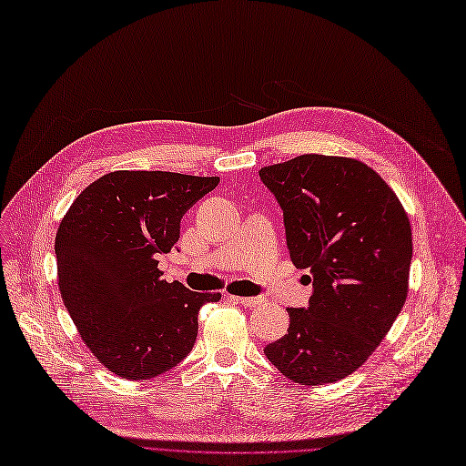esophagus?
Here are the masks:
<instances>
[{
    "instance_id": "1",
    "label": "esophagus",
    "mask_w": 466,
    "mask_h": 466,
    "mask_svg": "<svg viewBox=\"0 0 466 466\" xmlns=\"http://www.w3.org/2000/svg\"><path fill=\"white\" fill-rule=\"evenodd\" d=\"M228 299H234V301H238V303H242V305H246V307H257V305H261L263 303V299H259V298H234V296H227Z\"/></svg>"
}]
</instances>
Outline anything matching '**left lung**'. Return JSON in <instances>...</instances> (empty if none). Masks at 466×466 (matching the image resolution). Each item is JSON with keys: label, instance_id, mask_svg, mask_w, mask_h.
Returning <instances> with one entry per match:
<instances>
[{"label": "left lung", "instance_id": "left-lung-1", "mask_svg": "<svg viewBox=\"0 0 466 466\" xmlns=\"http://www.w3.org/2000/svg\"><path fill=\"white\" fill-rule=\"evenodd\" d=\"M261 182L284 213L286 246L313 294L288 309L289 329L265 355L303 386L357 370L407 298L412 236L391 187L365 163L326 155L265 167Z\"/></svg>", "mask_w": 466, "mask_h": 466}]
</instances>
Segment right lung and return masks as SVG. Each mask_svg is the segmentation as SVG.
I'll use <instances>...</instances> for the list:
<instances>
[{
    "mask_svg": "<svg viewBox=\"0 0 466 466\" xmlns=\"http://www.w3.org/2000/svg\"><path fill=\"white\" fill-rule=\"evenodd\" d=\"M217 177L116 170L75 199L59 224V291L86 346L116 376L147 380L192 351L201 305L220 294L163 280L159 253L180 238V220Z\"/></svg>",
    "mask_w": 466,
    "mask_h": 466,
    "instance_id": "add662e5",
    "label": "right lung"
}]
</instances>
